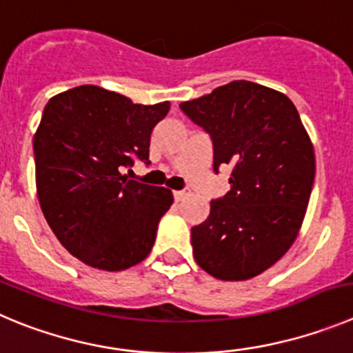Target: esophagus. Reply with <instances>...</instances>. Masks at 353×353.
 <instances>
[{
	"instance_id": "1",
	"label": "esophagus",
	"mask_w": 353,
	"mask_h": 353,
	"mask_svg": "<svg viewBox=\"0 0 353 353\" xmlns=\"http://www.w3.org/2000/svg\"><path fill=\"white\" fill-rule=\"evenodd\" d=\"M190 195V192H188V190H177V192H174V199L177 200V202H179V200H183L184 196H188Z\"/></svg>"
}]
</instances>
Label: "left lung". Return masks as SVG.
<instances>
[{"instance_id": "1", "label": "left lung", "mask_w": 353, "mask_h": 353, "mask_svg": "<svg viewBox=\"0 0 353 353\" xmlns=\"http://www.w3.org/2000/svg\"><path fill=\"white\" fill-rule=\"evenodd\" d=\"M179 108L212 139L214 172L232 167V190L192 228L195 261L219 281H249L298 236L315 179V154L288 95L236 80Z\"/></svg>"}]
</instances>
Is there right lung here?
<instances>
[{"mask_svg":"<svg viewBox=\"0 0 353 353\" xmlns=\"http://www.w3.org/2000/svg\"><path fill=\"white\" fill-rule=\"evenodd\" d=\"M170 102L134 104L125 95L81 85L47 102L34 134L36 192L59 242L85 265L130 268L151 252L170 190L128 179L150 163L154 125Z\"/></svg>","mask_w":353,"mask_h":353,"instance_id":"add662e5","label":"right lung"}]
</instances>
